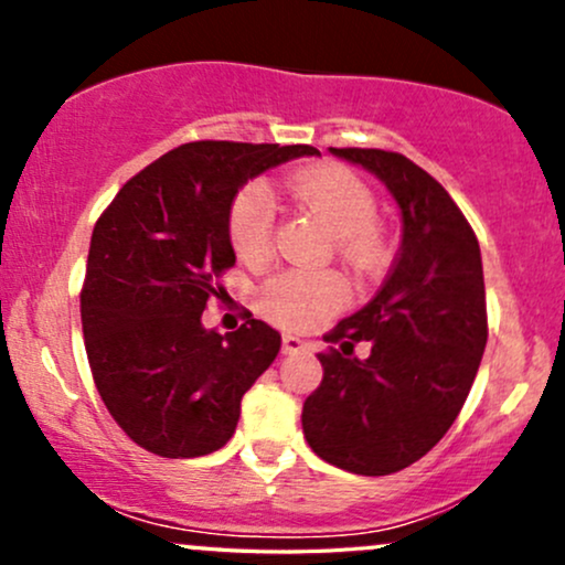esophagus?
Instances as JSON below:
<instances>
[{
    "instance_id": "34e87169",
    "label": "esophagus",
    "mask_w": 565,
    "mask_h": 565,
    "mask_svg": "<svg viewBox=\"0 0 565 565\" xmlns=\"http://www.w3.org/2000/svg\"><path fill=\"white\" fill-rule=\"evenodd\" d=\"M281 350H284V353H305V350H310V345L305 340H300V337L284 334Z\"/></svg>"
}]
</instances>
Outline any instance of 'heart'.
<instances>
[{
  "label": "heart",
  "instance_id": "obj_1",
  "mask_svg": "<svg viewBox=\"0 0 565 565\" xmlns=\"http://www.w3.org/2000/svg\"><path fill=\"white\" fill-rule=\"evenodd\" d=\"M284 193L297 204L319 212L323 223L340 236V252L359 270L377 263L380 244L372 225L377 201L359 174L345 167H305L284 180ZM276 204L268 185L249 183L231 204L228 231L233 249L246 263H263L274 249ZM348 302L345 278L334 270L289 268L263 284L260 305L270 321L284 329H313Z\"/></svg>",
  "mask_w": 565,
  "mask_h": 565
}]
</instances>
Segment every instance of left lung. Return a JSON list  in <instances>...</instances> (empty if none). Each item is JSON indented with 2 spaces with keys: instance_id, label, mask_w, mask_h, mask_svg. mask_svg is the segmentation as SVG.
Wrapping results in <instances>:
<instances>
[{
  "instance_id": "obj_1",
  "label": "left lung",
  "mask_w": 565,
  "mask_h": 565,
  "mask_svg": "<svg viewBox=\"0 0 565 565\" xmlns=\"http://www.w3.org/2000/svg\"><path fill=\"white\" fill-rule=\"evenodd\" d=\"M364 167L401 212V249L377 295L327 334L323 380L302 404V433L323 462L391 476L425 457L457 419L481 366V246L446 188L380 148H329ZM366 341L364 360L352 348Z\"/></svg>"
}]
</instances>
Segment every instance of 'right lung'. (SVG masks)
<instances>
[{
    "label": "right lung",
    "instance_id": "1",
    "mask_svg": "<svg viewBox=\"0 0 565 565\" xmlns=\"http://www.w3.org/2000/svg\"><path fill=\"white\" fill-rule=\"evenodd\" d=\"M313 146L185 142L127 180L89 242L82 329L111 417L170 459L204 457L236 433L242 398L274 364L281 334L246 319L204 329L217 278L236 263L228 217L238 188Z\"/></svg>",
    "mask_w": 565,
    "mask_h": 565
}]
</instances>
